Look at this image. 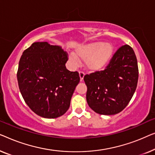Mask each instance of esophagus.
I'll use <instances>...</instances> for the list:
<instances>
[{
  "mask_svg": "<svg viewBox=\"0 0 155 155\" xmlns=\"http://www.w3.org/2000/svg\"><path fill=\"white\" fill-rule=\"evenodd\" d=\"M84 76H85L84 72H83V71H79V77H80V81H82L83 79H84Z\"/></svg>",
  "mask_w": 155,
  "mask_h": 155,
  "instance_id": "esophagus-1",
  "label": "esophagus"
}]
</instances>
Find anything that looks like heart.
Returning <instances> with one entry per match:
<instances>
[{"mask_svg":"<svg viewBox=\"0 0 155 155\" xmlns=\"http://www.w3.org/2000/svg\"><path fill=\"white\" fill-rule=\"evenodd\" d=\"M113 51L114 48L110 43L97 41L77 48L74 55H70L69 59L74 63H77L78 60L85 61V65L88 70L99 71L110 62Z\"/></svg>","mask_w":155,"mask_h":155,"instance_id":"b5f03b06","label":"heart"}]
</instances>
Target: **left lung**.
Masks as SVG:
<instances>
[{"instance_id":"left-lung-1","label":"left lung","mask_w":155,"mask_h":155,"mask_svg":"<svg viewBox=\"0 0 155 155\" xmlns=\"http://www.w3.org/2000/svg\"><path fill=\"white\" fill-rule=\"evenodd\" d=\"M88 106L97 114H118L131 100L138 80L136 56L130 45L116 51L105 69L84 76Z\"/></svg>"}]
</instances>
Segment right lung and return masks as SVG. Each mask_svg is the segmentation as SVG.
Here are the masks:
<instances>
[{
  "label": "right lung",
  "instance_id": "1",
  "mask_svg": "<svg viewBox=\"0 0 155 155\" xmlns=\"http://www.w3.org/2000/svg\"><path fill=\"white\" fill-rule=\"evenodd\" d=\"M68 54L58 45L36 42L23 52L17 81L24 100L34 113L54 119L68 110L80 77L67 69Z\"/></svg>",
  "mask_w": 155,
  "mask_h": 155
}]
</instances>
